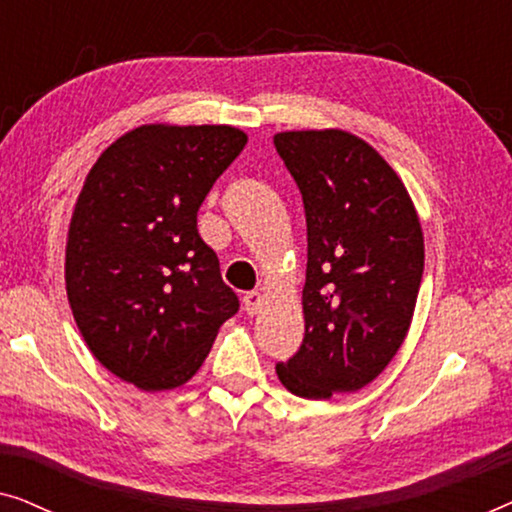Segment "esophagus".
Returning <instances> with one entry per match:
<instances>
[{
    "instance_id": "esophagus-1",
    "label": "esophagus",
    "mask_w": 512,
    "mask_h": 512,
    "mask_svg": "<svg viewBox=\"0 0 512 512\" xmlns=\"http://www.w3.org/2000/svg\"><path fill=\"white\" fill-rule=\"evenodd\" d=\"M263 305V296L258 291H249L244 293V310H247L249 314H258V310H261Z\"/></svg>"
}]
</instances>
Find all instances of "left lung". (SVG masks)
Wrapping results in <instances>:
<instances>
[{"instance_id":"8db88e82","label":"left lung","mask_w":512,"mask_h":512,"mask_svg":"<svg viewBox=\"0 0 512 512\" xmlns=\"http://www.w3.org/2000/svg\"><path fill=\"white\" fill-rule=\"evenodd\" d=\"M275 149L307 219L305 338L277 377L326 401L366 387L401 349L422 284V223L394 167L352 132L286 130Z\"/></svg>"}]
</instances>
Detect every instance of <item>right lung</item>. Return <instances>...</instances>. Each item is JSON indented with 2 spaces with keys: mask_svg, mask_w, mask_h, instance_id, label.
Returning a JSON list of instances; mask_svg holds the SVG:
<instances>
[{
  "mask_svg": "<svg viewBox=\"0 0 512 512\" xmlns=\"http://www.w3.org/2000/svg\"><path fill=\"white\" fill-rule=\"evenodd\" d=\"M244 144L233 125L146 123L107 146L83 181L67 300L95 359L137 389L186 384L240 307L198 233V209Z\"/></svg>",
  "mask_w": 512,
  "mask_h": 512,
  "instance_id": "add662e5",
  "label": "right lung"
}]
</instances>
